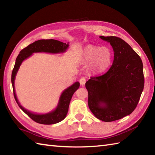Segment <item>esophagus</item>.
<instances>
[{
    "label": "esophagus",
    "mask_w": 155,
    "mask_h": 155,
    "mask_svg": "<svg viewBox=\"0 0 155 155\" xmlns=\"http://www.w3.org/2000/svg\"><path fill=\"white\" fill-rule=\"evenodd\" d=\"M86 81H87V79H86V78H85V77H82L81 79L79 80L80 84L82 85V86H83V85H84L85 83H86Z\"/></svg>",
    "instance_id": "1"
}]
</instances>
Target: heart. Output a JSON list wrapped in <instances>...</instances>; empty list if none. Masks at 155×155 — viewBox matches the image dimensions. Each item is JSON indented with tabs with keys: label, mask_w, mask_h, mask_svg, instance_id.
I'll use <instances>...</instances> for the list:
<instances>
[{
	"label": "heart",
	"mask_w": 155,
	"mask_h": 155,
	"mask_svg": "<svg viewBox=\"0 0 155 155\" xmlns=\"http://www.w3.org/2000/svg\"><path fill=\"white\" fill-rule=\"evenodd\" d=\"M81 57L84 63H92L91 67L94 71L103 72L110 65L113 53L107 47H99L94 45H88L82 52Z\"/></svg>",
	"instance_id": "heart-1"
}]
</instances>
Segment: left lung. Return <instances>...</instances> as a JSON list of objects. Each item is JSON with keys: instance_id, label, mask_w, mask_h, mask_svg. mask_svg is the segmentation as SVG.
Instances as JSON below:
<instances>
[{"instance_id": "obj_1", "label": "left lung", "mask_w": 155, "mask_h": 155, "mask_svg": "<svg viewBox=\"0 0 155 155\" xmlns=\"http://www.w3.org/2000/svg\"><path fill=\"white\" fill-rule=\"evenodd\" d=\"M114 51L113 63L103 75L91 77L85 87L88 104L98 119L111 122L133 113L144 88L142 60L120 38L101 36Z\"/></svg>"}]
</instances>
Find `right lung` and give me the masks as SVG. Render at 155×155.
I'll return each instance as SVG.
<instances>
[{"label": "right lung", "instance_id": "right-lung-1", "mask_svg": "<svg viewBox=\"0 0 155 155\" xmlns=\"http://www.w3.org/2000/svg\"><path fill=\"white\" fill-rule=\"evenodd\" d=\"M69 45L67 43L58 41L54 39H47V40H38L34 42L33 43L29 45L27 47L23 48L20 52L17 58L16 59V62L14 68H13L11 76V82L12 84L13 93L15 101L17 103L19 107L21 108L25 113L27 114L31 119L35 121L36 123L42 124H52L58 123L62 121L66 117L68 110L69 104L71 100L72 95L80 86L78 82H76L71 87H68L61 94L59 98L58 104L55 109L47 114H39L32 113L25 109L22 107L16 97L15 90V80L16 73L19 69L22 61L28 58L34 52H48V53H61L64 52L68 48Z\"/></svg>", "mask_w": 155, "mask_h": 155}]
</instances>
